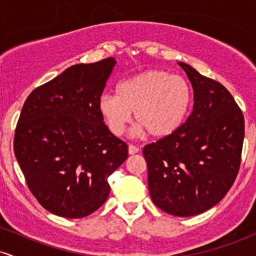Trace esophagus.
Wrapping results in <instances>:
<instances>
[{"label": "esophagus", "mask_w": 256, "mask_h": 256, "mask_svg": "<svg viewBox=\"0 0 256 256\" xmlns=\"http://www.w3.org/2000/svg\"><path fill=\"white\" fill-rule=\"evenodd\" d=\"M138 152H140V148H138V146H132V144L128 146V154H130V155L137 154Z\"/></svg>", "instance_id": "obj_1"}]
</instances>
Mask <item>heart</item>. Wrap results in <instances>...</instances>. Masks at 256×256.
<instances>
[{
    "label": "heart",
    "instance_id": "obj_1",
    "mask_svg": "<svg viewBox=\"0 0 256 256\" xmlns=\"http://www.w3.org/2000/svg\"><path fill=\"white\" fill-rule=\"evenodd\" d=\"M192 104V89L180 76L161 70H148L116 85V95L104 94L98 112L114 136L124 134L132 118L138 122L134 136L149 134L152 137L172 134L184 122Z\"/></svg>",
    "mask_w": 256,
    "mask_h": 256
}]
</instances>
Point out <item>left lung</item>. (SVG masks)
<instances>
[{"label":"left lung","mask_w":256,"mask_h":256,"mask_svg":"<svg viewBox=\"0 0 256 256\" xmlns=\"http://www.w3.org/2000/svg\"><path fill=\"white\" fill-rule=\"evenodd\" d=\"M192 85L194 107L177 131L143 148L152 201L176 216H198L222 201L238 173L242 110L224 85L178 62Z\"/></svg>","instance_id":"left-lung-1"}]
</instances>
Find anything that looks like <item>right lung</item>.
I'll return each mask as SVG.
<instances>
[{
	"instance_id": "obj_1",
	"label": "right lung",
	"mask_w": 256,
	"mask_h": 256,
	"mask_svg": "<svg viewBox=\"0 0 256 256\" xmlns=\"http://www.w3.org/2000/svg\"><path fill=\"white\" fill-rule=\"evenodd\" d=\"M116 64L107 58L68 67L22 106L14 154L32 195L55 216L77 219L98 210L110 195L108 177L128 158V144L98 112Z\"/></svg>"
}]
</instances>
